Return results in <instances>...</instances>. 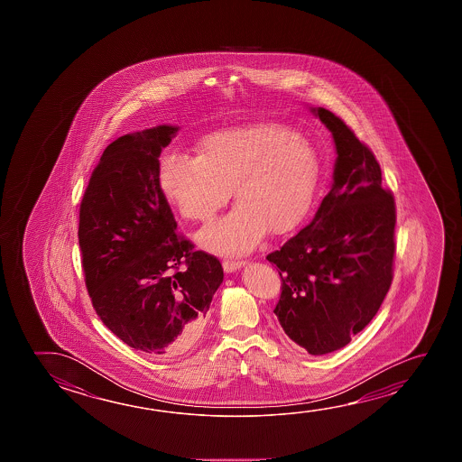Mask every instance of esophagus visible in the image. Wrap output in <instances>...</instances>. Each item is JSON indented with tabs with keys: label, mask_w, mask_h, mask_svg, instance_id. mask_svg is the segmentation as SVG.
<instances>
[{
	"label": "esophagus",
	"mask_w": 462,
	"mask_h": 462,
	"mask_svg": "<svg viewBox=\"0 0 462 462\" xmlns=\"http://www.w3.org/2000/svg\"><path fill=\"white\" fill-rule=\"evenodd\" d=\"M243 264H245L243 261H236V259H226V261L222 263V267H224V271L228 273H234L236 269H240Z\"/></svg>",
	"instance_id": "obj_1"
}]
</instances>
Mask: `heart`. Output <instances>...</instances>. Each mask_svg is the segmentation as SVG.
<instances>
[{"label":"heart","mask_w":462,"mask_h":462,"mask_svg":"<svg viewBox=\"0 0 462 462\" xmlns=\"http://www.w3.org/2000/svg\"><path fill=\"white\" fill-rule=\"evenodd\" d=\"M319 161L304 138L277 124L222 130L198 144L197 158L171 154L161 166V187L183 219L211 222L198 242L217 253H245L267 232L287 234L303 222L316 195Z\"/></svg>","instance_id":"b5f03b06"}]
</instances>
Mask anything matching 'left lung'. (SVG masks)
Returning a JSON list of instances; mask_svg holds the SVG:
<instances>
[{
	"instance_id": "8db88e82",
	"label": "left lung",
	"mask_w": 462,
	"mask_h": 462,
	"mask_svg": "<svg viewBox=\"0 0 462 462\" xmlns=\"http://www.w3.org/2000/svg\"><path fill=\"white\" fill-rule=\"evenodd\" d=\"M312 113L335 140L332 189L310 226L267 261L282 279L273 310L280 326L319 356L346 346L383 303L393 280L396 206L371 148L328 109Z\"/></svg>"
}]
</instances>
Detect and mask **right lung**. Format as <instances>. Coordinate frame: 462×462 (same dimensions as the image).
Listing matches in <instances>:
<instances>
[{"instance_id": "1", "label": "right lung", "mask_w": 462, "mask_h": 462, "mask_svg": "<svg viewBox=\"0 0 462 462\" xmlns=\"http://www.w3.org/2000/svg\"><path fill=\"white\" fill-rule=\"evenodd\" d=\"M177 127L121 136L91 172L79 212L85 285L98 318L132 348L182 355L224 280L219 259L177 232L159 154Z\"/></svg>"}]
</instances>
